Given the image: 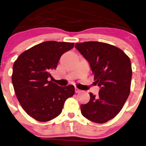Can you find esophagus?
Returning a JSON list of instances; mask_svg holds the SVG:
<instances>
[{
  "label": "esophagus",
  "instance_id": "1",
  "mask_svg": "<svg viewBox=\"0 0 146 146\" xmlns=\"http://www.w3.org/2000/svg\"><path fill=\"white\" fill-rule=\"evenodd\" d=\"M82 92V90H79L78 88H75V93H80V92Z\"/></svg>",
  "mask_w": 146,
  "mask_h": 146
}]
</instances>
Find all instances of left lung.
I'll return each mask as SVG.
<instances>
[{
	"label": "left lung",
	"mask_w": 146,
	"mask_h": 146,
	"mask_svg": "<svg viewBox=\"0 0 146 146\" xmlns=\"http://www.w3.org/2000/svg\"><path fill=\"white\" fill-rule=\"evenodd\" d=\"M75 47L89 62L95 84L100 87L98 96L81 105L82 115L92 122L104 123L119 114L130 93L132 69L130 58L122 50L99 42L76 43Z\"/></svg>",
	"instance_id": "1"
}]
</instances>
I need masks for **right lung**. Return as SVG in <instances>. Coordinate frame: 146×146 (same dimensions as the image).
Masks as SVG:
<instances>
[{"mask_svg": "<svg viewBox=\"0 0 146 146\" xmlns=\"http://www.w3.org/2000/svg\"><path fill=\"white\" fill-rule=\"evenodd\" d=\"M74 43L42 42L24 51L15 61L12 83L17 100L28 115L40 122L61 113L64 102L75 94V87H60L49 81L61 55Z\"/></svg>", "mask_w": 146, "mask_h": 146, "instance_id": "right-lung-1", "label": "right lung"}]
</instances>
